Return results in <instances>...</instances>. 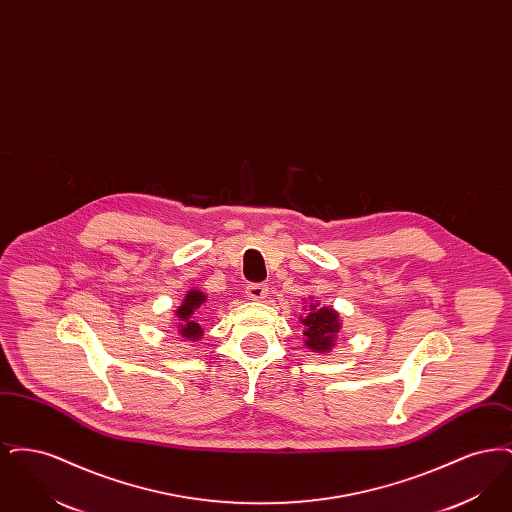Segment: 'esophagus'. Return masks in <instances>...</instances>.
Segmentation results:
<instances>
[{"label": "esophagus", "instance_id": "esophagus-1", "mask_svg": "<svg viewBox=\"0 0 512 512\" xmlns=\"http://www.w3.org/2000/svg\"><path fill=\"white\" fill-rule=\"evenodd\" d=\"M268 288L267 286H263V284H249L247 288H245V297L249 299V301H263L265 297H267Z\"/></svg>", "mask_w": 512, "mask_h": 512}]
</instances>
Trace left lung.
<instances>
[{"label": "left lung", "instance_id": "left-lung-1", "mask_svg": "<svg viewBox=\"0 0 512 512\" xmlns=\"http://www.w3.org/2000/svg\"><path fill=\"white\" fill-rule=\"evenodd\" d=\"M305 313L299 317L303 324V343L307 349L318 355H326L336 347L341 334L340 313L332 307H322L318 301L303 305Z\"/></svg>", "mask_w": 512, "mask_h": 512}]
</instances>
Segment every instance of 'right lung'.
<instances>
[{
    "mask_svg": "<svg viewBox=\"0 0 512 512\" xmlns=\"http://www.w3.org/2000/svg\"><path fill=\"white\" fill-rule=\"evenodd\" d=\"M207 305V295L192 288L190 292H186L182 303L176 307L174 311V317L178 322L176 328H178V336H182L184 340L197 341L201 340L203 336V309Z\"/></svg>",
    "mask_w": 512,
    "mask_h": 512,
    "instance_id": "right-lung-1",
    "label": "right lung"
}]
</instances>
